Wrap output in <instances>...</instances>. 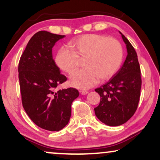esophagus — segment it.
<instances>
[{
	"mask_svg": "<svg viewBox=\"0 0 160 160\" xmlns=\"http://www.w3.org/2000/svg\"><path fill=\"white\" fill-rule=\"evenodd\" d=\"M79 92H80L81 95H87V94L89 92L88 91H84V90H81V91H79Z\"/></svg>",
	"mask_w": 160,
	"mask_h": 160,
	"instance_id": "esophagus-1",
	"label": "esophagus"
}]
</instances>
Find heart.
Returning a JSON list of instances; mask_svg holds the SVG:
<instances>
[{
	"mask_svg": "<svg viewBox=\"0 0 160 160\" xmlns=\"http://www.w3.org/2000/svg\"><path fill=\"white\" fill-rule=\"evenodd\" d=\"M72 51L61 48L57 53L55 62L62 71L71 73L77 68L79 60L84 59L85 68L70 76V84L87 89L112 77L119 69L123 60V49L117 39L103 35L87 34L69 43Z\"/></svg>",
	"mask_w": 160,
	"mask_h": 160,
	"instance_id": "b5f03b06",
	"label": "heart"
}]
</instances>
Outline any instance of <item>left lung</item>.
Returning <instances> with one entry per match:
<instances>
[{
    "label": "left lung",
    "instance_id": "1",
    "mask_svg": "<svg viewBox=\"0 0 160 160\" xmlns=\"http://www.w3.org/2000/svg\"><path fill=\"white\" fill-rule=\"evenodd\" d=\"M125 43L128 55L121 68L95 92L100 102L95 108L98 119L108 126H119L134 115L141 89V68L136 52L128 38L119 32Z\"/></svg>",
    "mask_w": 160,
    "mask_h": 160
}]
</instances>
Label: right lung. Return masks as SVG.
<instances>
[{
  "instance_id": "right-lung-1",
  "label": "right lung",
  "mask_w": 160,
  "mask_h": 160,
  "mask_svg": "<svg viewBox=\"0 0 160 160\" xmlns=\"http://www.w3.org/2000/svg\"><path fill=\"white\" fill-rule=\"evenodd\" d=\"M65 36L41 30L30 39L19 60L22 102L30 119L39 128L59 131L68 123L72 102L79 93L74 88L56 91L67 80L52 58V48Z\"/></svg>"
}]
</instances>
